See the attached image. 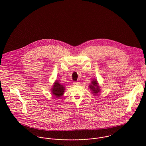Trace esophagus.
I'll use <instances>...</instances> for the list:
<instances>
[{
    "mask_svg": "<svg viewBox=\"0 0 146 146\" xmlns=\"http://www.w3.org/2000/svg\"><path fill=\"white\" fill-rule=\"evenodd\" d=\"M73 84H74V85H79V84H80V83H79V82H74Z\"/></svg>",
    "mask_w": 146,
    "mask_h": 146,
    "instance_id": "esophagus-1",
    "label": "esophagus"
}]
</instances>
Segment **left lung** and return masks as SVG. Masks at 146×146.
<instances>
[{"mask_svg":"<svg viewBox=\"0 0 146 146\" xmlns=\"http://www.w3.org/2000/svg\"><path fill=\"white\" fill-rule=\"evenodd\" d=\"M89 88L92 90V93L96 96L98 93L100 92V86L98 85V83L96 79H93L91 82V84L89 85Z\"/></svg>","mask_w":146,"mask_h":146,"instance_id":"1","label":"left lung"}]
</instances>
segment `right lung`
I'll use <instances>...</instances> for the list:
<instances>
[{
	"instance_id": "obj_1",
	"label": "right lung",
	"mask_w": 146,
	"mask_h": 146,
	"mask_svg": "<svg viewBox=\"0 0 146 146\" xmlns=\"http://www.w3.org/2000/svg\"><path fill=\"white\" fill-rule=\"evenodd\" d=\"M51 90L52 92V94L54 95L55 97L60 98L62 96L63 94L64 91V87L63 85L59 83L57 80H56L53 84Z\"/></svg>"
}]
</instances>
